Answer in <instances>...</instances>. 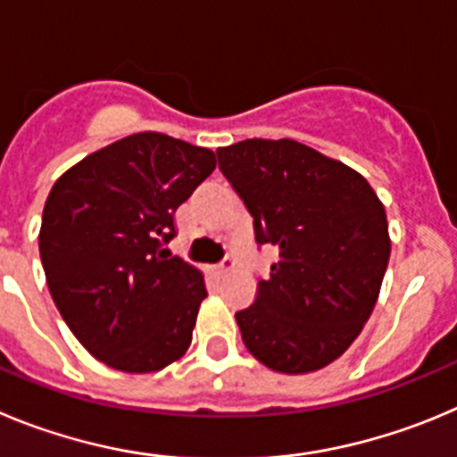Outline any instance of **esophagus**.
<instances>
[{
    "mask_svg": "<svg viewBox=\"0 0 457 457\" xmlns=\"http://www.w3.org/2000/svg\"><path fill=\"white\" fill-rule=\"evenodd\" d=\"M234 269V257L232 254H228V257L223 259V262H220V264H216V266H212V270L216 275H223V273H229V270Z\"/></svg>",
    "mask_w": 457,
    "mask_h": 457,
    "instance_id": "1",
    "label": "esophagus"
}]
</instances>
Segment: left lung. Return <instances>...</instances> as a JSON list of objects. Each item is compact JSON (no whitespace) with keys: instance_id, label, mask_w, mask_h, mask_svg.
I'll use <instances>...</instances> for the list:
<instances>
[{"instance_id":"left-lung-1","label":"left lung","mask_w":457,"mask_h":457,"mask_svg":"<svg viewBox=\"0 0 457 457\" xmlns=\"http://www.w3.org/2000/svg\"><path fill=\"white\" fill-rule=\"evenodd\" d=\"M216 154L254 241L278 248L254 303L234 314L245 348L273 371H319L376 307L392 250L385 207L360 172L291 138H248Z\"/></svg>"}]
</instances>
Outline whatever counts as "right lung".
Instances as JSON below:
<instances>
[{"label":"right lung","mask_w":457,"mask_h":457,"mask_svg":"<svg viewBox=\"0 0 457 457\" xmlns=\"http://www.w3.org/2000/svg\"><path fill=\"white\" fill-rule=\"evenodd\" d=\"M213 168L207 147L141 131L81 159L49 191L38 237L49 294L106 367L159 371L191 346L204 278L163 245Z\"/></svg>","instance_id":"right-lung-1"}]
</instances>
